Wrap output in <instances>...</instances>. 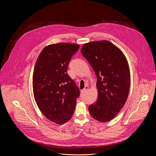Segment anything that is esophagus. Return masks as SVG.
<instances>
[{
	"mask_svg": "<svg viewBox=\"0 0 156 156\" xmlns=\"http://www.w3.org/2000/svg\"><path fill=\"white\" fill-rule=\"evenodd\" d=\"M88 89H89L88 86H85V87H84L83 89H82V90H81V93H84L85 92H86V90H87Z\"/></svg>",
	"mask_w": 156,
	"mask_h": 156,
	"instance_id": "34e87169",
	"label": "esophagus"
}]
</instances>
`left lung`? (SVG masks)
<instances>
[{
  "label": "left lung",
  "mask_w": 156,
  "mask_h": 156,
  "mask_svg": "<svg viewBox=\"0 0 156 156\" xmlns=\"http://www.w3.org/2000/svg\"><path fill=\"white\" fill-rule=\"evenodd\" d=\"M81 52L97 78V100L89 106V112L100 122L110 121L128 97L130 76L127 59L119 48L107 40L85 43Z\"/></svg>",
  "instance_id": "left-lung-1"
}]
</instances>
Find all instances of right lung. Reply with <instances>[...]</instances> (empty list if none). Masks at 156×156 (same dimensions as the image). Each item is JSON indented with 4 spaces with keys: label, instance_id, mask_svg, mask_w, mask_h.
Returning a JSON list of instances; mask_svg holds the SVG:
<instances>
[{
    "label": "right lung",
    "instance_id": "1",
    "mask_svg": "<svg viewBox=\"0 0 156 156\" xmlns=\"http://www.w3.org/2000/svg\"><path fill=\"white\" fill-rule=\"evenodd\" d=\"M77 44L59 43L44 47L36 61L32 86L37 105L51 121L62 124L74 113L80 89L67 71Z\"/></svg>",
    "mask_w": 156,
    "mask_h": 156
}]
</instances>
